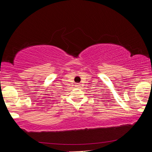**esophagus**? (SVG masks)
<instances>
[{
	"label": "esophagus",
	"instance_id": "obj_1",
	"mask_svg": "<svg viewBox=\"0 0 152 152\" xmlns=\"http://www.w3.org/2000/svg\"><path fill=\"white\" fill-rule=\"evenodd\" d=\"M80 86H81L80 83H76V84H75V86H76V87H80Z\"/></svg>",
	"mask_w": 152,
	"mask_h": 152
}]
</instances>
